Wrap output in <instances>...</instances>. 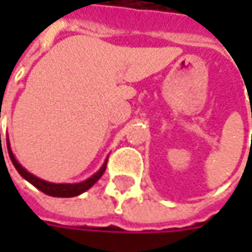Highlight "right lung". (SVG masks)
<instances>
[{
    "mask_svg": "<svg viewBox=\"0 0 252 252\" xmlns=\"http://www.w3.org/2000/svg\"><path fill=\"white\" fill-rule=\"evenodd\" d=\"M6 147H8V154H9V158L12 161L14 167L16 168V171L24 177L28 182H31L33 187L42 190L46 195H50V196H56V198H73V196H77V195H81L83 192L88 190L91 188L92 185L101 178L105 172V168H106V161L103 162L101 168L98 172H95L92 177H90L88 179H85L83 182H78V184H53V182H47V181H43V179L37 178L34 177L33 174L28 172L26 169L18 162V160L15 158V156L11 151V147H9V141L6 140Z\"/></svg>",
    "mask_w": 252,
    "mask_h": 252,
    "instance_id": "obj_1",
    "label": "right lung"
}]
</instances>
